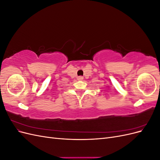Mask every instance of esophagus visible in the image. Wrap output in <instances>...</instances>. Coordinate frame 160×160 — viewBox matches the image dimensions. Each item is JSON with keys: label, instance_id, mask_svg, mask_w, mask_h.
I'll use <instances>...</instances> for the list:
<instances>
[{"label": "esophagus", "instance_id": "esophagus-1", "mask_svg": "<svg viewBox=\"0 0 160 160\" xmlns=\"http://www.w3.org/2000/svg\"><path fill=\"white\" fill-rule=\"evenodd\" d=\"M83 77H81V76H79V77H77V80H79V81L83 80Z\"/></svg>", "mask_w": 160, "mask_h": 160}]
</instances>
